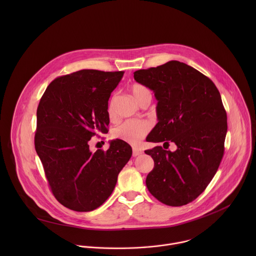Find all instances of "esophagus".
Wrapping results in <instances>:
<instances>
[{
    "label": "esophagus",
    "instance_id": "obj_1",
    "mask_svg": "<svg viewBox=\"0 0 256 256\" xmlns=\"http://www.w3.org/2000/svg\"><path fill=\"white\" fill-rule=\"evenodd\" d=\"M140 154H142V151L140 149H138V148H134L132 149V156L134 157H136V156H138Z\"/></svg>",
    "mask_w": 256,
    "mask_h": 256
}]
</instances>
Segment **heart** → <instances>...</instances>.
<instances>
[{
	"instance_id": "heart-1",
	"label": "heart",
	"mask_w": 256,
	"mask_h": 256,
	"mask_svg": "<svg viewBox=\"0 0 256 256\" xmlns=\"http://www.w3.org/2000/svg\"><path fill=\"white\" fill-rule=\"evenodd\" d=\"M130 91L134 95V97L136 99L138 102L146 94L150 93L148 88L138 84L134 83L130 87ZM107 112L108 116H112L114 114V98L108 101L107 104ZM150 130V124L147 122H142V120H126L116 126L114 130V136L120 140H122L124 142H128L130 144H138L140 140L144 138V136L147 134Z\"/></svg>"
}]
</instances>
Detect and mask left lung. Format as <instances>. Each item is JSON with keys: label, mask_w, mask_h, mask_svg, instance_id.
<instances>
[{"label": "left lung", "mask_w": 256, "mask_h": 256, "mask_svg": "<svg viewBox=\"0 0 256 256\" xmlns=\"http://www.w3.org/2000/svg\"><path fill=\"white\" fill-rule=\"evenodd\" d=\"M134 78L158 100L159 122L147 140L177 146L174 152L161 146L144 151L154 160L146 184L167 206L188 204L206 188L224 155L227 114L220 92L210 78L178 60L136 70Z\"/></svg>", "instance_id": "8db88e82"}]
</instances>
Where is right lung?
<instances>
[{
    "label": "right lung",
    "instance_id": "1",
    "mask_svg": "<svg viewBox=\"0 0 256 256\" xmlns=\"http://www.w3.org/2000/svg\"><path fill=\"white\" fill-rule=\"evenodd\" d=\"M124 72L81 70L54 79L44 93L34 136L52 194L76 212L99 208L112 194L132 147L114 140L107 151L92 153L89 140L106 134L107 104Z\"/></svg>",
    "mask_w": 256,
    "mask_h": 256
}]
</instances>
